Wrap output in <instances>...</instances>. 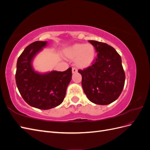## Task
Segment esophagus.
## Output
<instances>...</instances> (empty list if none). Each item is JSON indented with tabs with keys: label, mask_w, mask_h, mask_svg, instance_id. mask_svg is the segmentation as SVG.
Instances as JSON below:
<instances>
[{
	"label": "esophagus",
	"mask_w": 150,
	"mask_h": 150,
	"mask_svg": "<svg viewBox=\"0 0 150 150\" xmlns=\"http://www.w3.org/2000/svg\"><path fill=\"white\" fill-rule=\"evenodd\" d=\"M77 71H78V70H77L76 68L72 67V73H75V72H76Z\"/></svg>",
	"instance_id": "esophagus-1"
}]
</instances>
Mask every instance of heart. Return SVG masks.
I'll return each mask as SVG.
<instances>
[{
    "instance_id": "obj_1",
    "label": "heart",
    "mask_w": 150,
    "mask_h": 150,
    "mask_svg": "<svg viewBox=\"0 0 150 150\" xmlns=\"http://www.w3.org/2000/svg\"><path fill=\"white\" fill-rule=\"evenodd\" d=\"M64 55L69 59L75 60V65L78 67L86 69L93 63L96 49L90 43L74 44L66 49Z\"/></svg>"
}]
</instances>
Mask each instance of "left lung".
<instances>
[{
    "instance_id": "left-lung-1",
    "label": "left lung",
    "mask_w": 150,
    "mask_h": 150,
    "mask_svg": "<svg viewBox=\"0 0 150 150\" xmlns=\"http://www.w3.org/2000/svg\"><path fill=\"white\" fill-rule=\"evenodd\" d=\"M98 52L93 64L78 72L82 87L92 103L107 105L116 101L124 88L125 74L121 58L116 50L106 43L88 40Z\"/></svg>"
}]
</instances>
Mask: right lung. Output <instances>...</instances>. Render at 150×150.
I'll list each match as a JSON object with an SVG mask.
<instances>
[{
  "mask_svg": "<svg viewBox=\"0 0 150 150\" xmlns=\"http://www.w3.org/2000/svg\"><path fill=\"white\" fill-rule=\"evenodd\" d=\"M47 44V41L30 44L17 62L16 82L18 90L29 105L40 110H49L61 104L72 78L71 67L65 71H52L44 74L34 71L32 62Z\"/></svg>",
  "mask_w": 150,
  "mask_h": 150,
  "instance_id": "add662e5",
  "label": "right lung"
}]
</instances>
